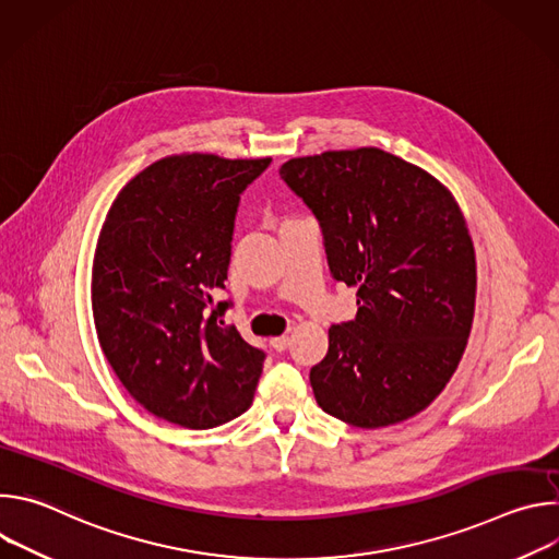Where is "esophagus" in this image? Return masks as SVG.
<instances>
[{
    "label": "esophagus",
    "instance_id": "obj_1",
    "mask_svg": "<svg viewBox=\"0 0 559 559\" xmlns=\"http://www.w3.org/2000/svg\"><path fill=\"white\" fill-rule=\"evenodd\" d=\"M270 345L276 349V352H285L287 345H289V336H276L270 341Z\"/></svg>",
    "mask_w": 559,
    "mask_h": 559
}]
</instances>
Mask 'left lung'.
<instances>
[{"label":"left lung","instance_id":"8db88e82","mask_svg":"<svg viewBox=\"0 0 559 559\" xmlns=\"http://www.w3.org/2000/svg\"><path fill=\"white\" fill-rule=\"evenodd\" d=\"M281 179L316 214L332 276L358 302L309 371L318 407L358 429L414 418L451 380L473 325L475 250L455 197L380 147L296 156Z\"/></svg>","mask_w":559,"mask_h":559}]
</instances>
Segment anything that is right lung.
I'll list each match as a JSON object with an SVG mask.
<instances>
[{"label":"right lung","mask_w":559,"mask_h":559,"mask_svg":"<svg viewBox=\"0 0 559 559\" xmlns=\"http://www.w3.org/2000/svg\"><path fill=\"white\" fill-rule=\"evenodd\" d=\"M272 158L183 152L150 164L112 201L93 261L99 345L134 401L186 429L250 409L265 354L218 316L241 192Z\"/></svg>","instance_id":"right-lung-1"}]
</instances>
